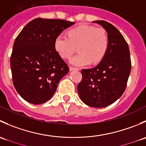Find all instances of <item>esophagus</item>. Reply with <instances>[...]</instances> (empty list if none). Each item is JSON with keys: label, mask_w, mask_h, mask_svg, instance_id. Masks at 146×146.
I'll use <instances>...</instances> for the list:
<instances>
[{"label": "esophagus", "mask_w": 146, "mask_h": 146, "mask_svg": "<svg viewBox=\"0 0 146 146\" xmlns=\"http://www.w3.org/2000/svg\"><path fill=\"white\" fill-rule=\"evenodd\" d=\"M69 69H70V70H78V68H77L73 67V66H70Z\"/></svg>", "instance_id": "esophagus-1"}]
</instances>
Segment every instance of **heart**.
<instances>
[{"mask_svg": "<svg viewBox=\"0 0 146 146\" xmlns=\"http://www.w3.org/2000/svg\"><path fill=\"white\" fill-rule=\"evenodd\" d=\"M78 46L79 54L70 60L76 66H87L91 62L97 64L102 60L109 47V37L103 28L81 25L70 29L68 36L59 34L54 40V48L65 59L71 57Z\"/></svg>", "mask_w": 146, "mask_h": 146, "instance_id": "b5f03b06", "label": "heart"}]
</instances>
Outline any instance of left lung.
<instances>
[{"label":"left lung","instance_id":"8db88e82","mask_svg":"<svg viewBox=\"0 0 146 146\" xmlns=\"http://www.w3.org/2000/svg\"><path fill=\"white\" fill-rule=\"evenodd\" d=\"M92 23L102 26L109 37L106 55L98 66L82 69V78L78 85L81 100L88 106L102 108L123 95L131 69L129 46L120 32L104 20Z\"/></svg>","mask_w":146,"mask_h":146}]
</instances>
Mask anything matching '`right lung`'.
Listing matches in <instances>:
<instances>
[{
  "label": "right lung",
  "instance_id": "add662e5",
  "mask_svg": "<svg viewBox=\"0 0 146 146\" xmlns=\"http://www.w3.org/2000/svg\"><path fill=\"white\" fill-rule=\"evenodd\" d=\"M75 23L36 18L20 32L10 57L13 82L29 103L41 104L51 99L69 68L54 48L59 34Z\"/></svg>",
  "mask_w": 146,
  "mask_h": 146
}]
</instances>
